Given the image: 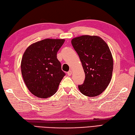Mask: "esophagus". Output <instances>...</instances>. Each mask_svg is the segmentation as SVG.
Segmentation results:
<instances>
[{
    "label": "esophagus",
    "instance_id": "esophagus-1",
    "mask_svg": "<svg viewBox=\"0 0 135 135\" xmlns=\"http://www.w3.org/2000/svg\"><path fill=\"white\" fill-rule=\"evenodd\" d=\"M71 74H72V71H71V70H69L68 72V76H71Z\"/></svg>",
    "mask_w": 135,
    "mask_h": 135
}]
</instances>
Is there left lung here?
I'll return each mask as SVG.
<instances>
[{
	"label": "left lung",
	"instance_id": "left-lung-1",
	"mask_svg": "<svg viewBox=\"0 0 135 135\" xmlns=\"http://www.w3.org/2000/svg\"><path fill=\"white\" fill-rule=\"evenodd\" d=\"M85 72L84 83L79 85L80 91L87 97L102 94L112 79L113 59L109 46L97 36L84 35L71 40Z\"/></svg>",
	"mask_w": 135,
	"mask_h": 135
}]
</instances>
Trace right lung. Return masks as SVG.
Returning <instances> with one entry per match:
<instances>
[{
	"label": "right lung",
	"mask_w": 135,
	"mask_h": 135,
	"mask_svg": "<svg viewBox=\"0 0 135 135\" xmlns=\"http://www.w3.org/2000/svg\"><path fill=\"white\" fill-rule=\"evenodd\" d=\"M65 39L47 38L31 44L23 54L21 68L23 81L36 97L47 98L54 95L65 73L57 59Z\"/></svg>",
	"instance_id": "1"
}]
</instances>
